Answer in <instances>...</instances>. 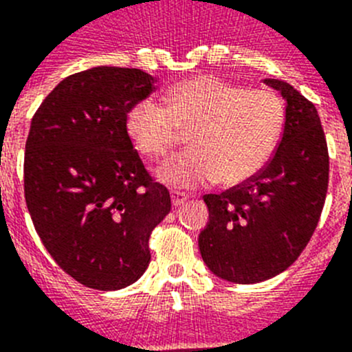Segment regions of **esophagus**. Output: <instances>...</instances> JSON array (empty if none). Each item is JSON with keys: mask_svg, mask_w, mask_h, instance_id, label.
<instances>
[{"mask_svg": "<svg viewBox=\"0 0 352 352\" xmlns=\"http://www.w3.org/2000/svg\"><path fill=\"white\" fill-rule=\"evenodd\" d=\"M188 195L186 193H182V191H172V204L175 207H179V206H182V204H184L186 200H188Z\"/></svg>", "mask_w": 352, "mask_h": 352, "instance_id": "1", "label": "esophagus"}]
</instances>
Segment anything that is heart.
I'll return each instance as SVG.
<instances>
[{
  "label": "heart",
  "instance_id": "obj_1",
  "mask_svg": "<svg viewBox=\"0 0 352 352\" xmlns=\"http://www.w3.org/2000/svg\"><path fill=\"white\" fill-rule=\"evenodd\" d=\"M166 106L143 99L127 111L125 129L146 157H161L188 131L191 148L155 170L168 188L191 189L218 180L235 186L261 172L285 122L282 99L271 90L195 76L168 88Z\"/></svg>",
  "mask_w": 352,
  "mask_h": 352
}]
</instances>
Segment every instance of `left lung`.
I'll return each mask as SVG.
<instances>
[{"instance_id": "1", "label": "left lung", "mask_w": 352, "mask_h": 352, "mask_svg": "<svg viewBox=\"0 0 352 352\" xmlns=\"http://www.w3.org/2000/svg\"><path fill=\"white\" fill-rule=\"evenodd\" d=\"M287 102L282 140L261 172L221 195H206L198 248L207 267L232 283H258L301 255L319 223L329 157L316 106L280 79H264Z\"/></svg>"}]
</instances>
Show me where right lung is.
Returning <instances> with one entry per match:
<instances>
[{
  "mask_svg": "<svg viewBox=\"0 0 352 352\" xmlns=\"http://www.w3.org/2000/svg\"><path fill=\"white\" fill-rule=\"evenodd\" d=\"M155 79L94 67L54 87L36 109L24 152V198L49 255L76 282L118 290L145 273L148 239L172 209L125 129Z\"/></svg>",
  "mask_w": 352,
  "mask_h": 352,
  "instance_id": "add662e5",
  "label": "right lung"
}]
</instances>
